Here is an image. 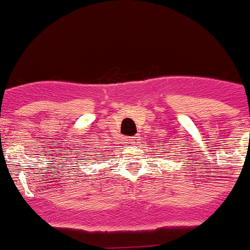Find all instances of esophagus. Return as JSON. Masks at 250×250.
I'll use <instances>...</instances> for the list:
<instances>
[{
  "mask_svg": "<svg viewBox=\"0 0 250 250\" xmlns=\"http://www.w3.org/2000/svg\"><path fill=\"white\" fill-rule=\"evenodd\" d=\"M125 141L128 145H133V143H136V141H137V137H136V136H133V137H127Z\"/></svg>",
  "mask_w": 250,
  "mask_h": 250,
  "instance_id": "obj_1",
  "label": "esophagus"
}]
</instances>
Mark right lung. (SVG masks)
Listing matches in <instances>:
<instances>
[{"label":"right lung","mask_w":250,"mask_h":250,"mask_svg":"<svg viewBox=\"0 0 250 250\" xmlns=\"http://www.w3.org/2000/svg\"><path fill=\"white\" fill-rule=\"evenodd\" d=\"M89 152H90V151H89ZM99 157H102V156H99ZM82 160H85V158H84V157H83V158H82ZM82 162H83V161H82Z\"/></svg>","instance_id":"add662e5"}]
</instances>
